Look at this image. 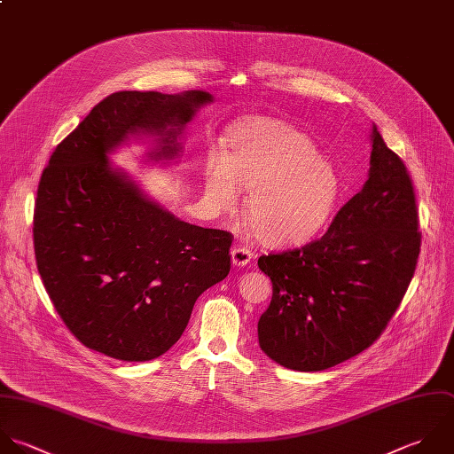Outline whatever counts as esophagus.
<instances>
[{
	"mask_svg": "<svg viewBox=\"0 0 454 454\" xmlns=\"http://www.w3.org/2000/svg\"><path fill=\"white\" fill-rule=\"evenodd\" d=\"M253 260V253L247 247H233L231 249V262L235 267H246Z\"/></svg>",
	"mask_w": 454,
	"mask_h": 454,
	"instance_id": "obj_1",
	"label": "esophagus"
}]
</instances>
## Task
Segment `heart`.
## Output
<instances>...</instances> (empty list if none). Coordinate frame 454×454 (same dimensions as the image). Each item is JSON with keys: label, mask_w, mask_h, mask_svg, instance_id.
<instances>
[{"label": "heart", "mask_w": 454, "mask_h": 454, "mask_svg": "<svg viewBox=\"0 0 454 454\" xmlns=\"http://www.w3.org/2000/svg\"><path fill=\"white\" fill-rule=\"evenodd\" d=\"M249 189L246 217L267 246H294L315 237L331 219L341 180L336 166L294 125L247 118L230 132V153L210 150L203 200L215 214L231 212Z\"/></svg>", "instance_id": "obj_1"}]
</instances>
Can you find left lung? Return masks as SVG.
I'll use <instances>...</instances> for the list:
<instances>
[{"label": "left lung", "mask_w": 454, "mask_h": 454, "mask_svg": "<svg viewBox=\"0 0 454 454\" xmlns=\"http://www.w3.org/2000/svg\"><path fill=\"white\" fill-rule=\"evenodd\" d=\"M370 164L366 184L322 239L258 258L272 281L258 341L285 368L322 372L372 347L414 278L421 251L414 185L375 125Z\"/></svg>", "instance_id": "left-lung-1"}]
</instances>
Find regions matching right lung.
I'll use <instances>...</instances> for the list:
<instances>
[{"label": "right lung", "mask_w": 454, "mask_h": 454, "mask_svg": "<svg viewBox=\"0 0 454 454\" xmlns=\"http://www.w3.org/2000/svg\"><path fill=\"white\" fill-rule=\"evenodd\" d=\"M212 102L200 90L116 91L56 146L33 214L36 269L67 329L107 357L143 363L185 331L196 299L231 267L233 235L180 221L107 159L129 136H157L155 160Z\"/></svg>", "instance_id": "1"}]
</instances>
